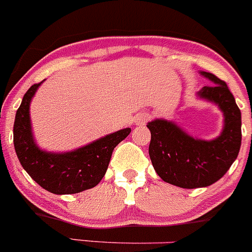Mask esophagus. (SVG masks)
<instances>
[{"mask_svg": "<svg viewBox=\"0 0 252 252\" xmlns=\"http://www.w3.org/2000/svg\"><path fill=\"white\" fill-rule=\"evenodd\" d=\"M149 118H150V117H149L148 113L138 114V116L135 117V124L136 126H144V124L149 121Z\"/></svg>", "mask_w": 252, "mask_h": 252, "instance_id": "obj_1", "label": "esophagus"}]
</instances>
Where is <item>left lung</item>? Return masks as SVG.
I'll use <instances>...</instances> for the list:
<instances>
[{
	"label": "left lung",
	"instance_id": "left-lung-1",
	"mask_svg": "<svg viewBox=\"0 0 252 252\" xmlns=\"http://www.w3.org/2000/svg\"><path fill=\"white\" fill-rule=\"evenodd\" d=\"M211 86L198 92L201 98L218 104L224 128L218 138L201 140L188 135L173 122H149V155L156 173L165 182L181 188H199L220 180L238 158L241 145V112L226 84L211 72L201 71Z\"/></svg>",
	"mask_w": 252,
	"mask_h": 252
}]
</instances>
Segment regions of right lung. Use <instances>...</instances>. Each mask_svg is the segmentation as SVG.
<instances>
[{
    "label": "right lung",
    "mask_w": 252,
    "mask_h": 252,
    "mask_svg": "<svg viewBox=\"0 0 252 252\" xmlns=\"http://www.w3.org/2000/svg\"><path fill=\"white\" fill-rule=\"evenodd\" d=\"M41 82L26 92L17 109L13 144L19 162L40 187L51 193L72 194L90 189L101 182L114 148L131 129H122L69 153L41 150L34 141L29 117V104Z\"/></svg>",
    "instance_id": "right-lung-1"
}]
</instances>
